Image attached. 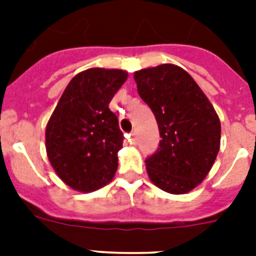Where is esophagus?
Returning <instances> with one entry per match:
<instances>
[{"label":"esophagus","mask_w":256,"mask_h":256,"mask_svg":"<svg viewBox=\"0 0 256 256\" xmlns=\"http://www.w3.org/2000/svg\"><path fill=\"white\" fill-rule=\"evenodd\" d=\"M130 142H132V144H136V132H132V134H130Z\"/></svg>","instance_id":"1"}]
</instances>
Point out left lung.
<instances>
[{
  "mask_svg": "<svg viewBox=\"0 0 256 256\" xmlns=\"http://www.w3.org/2000/svg\"><path fill=\"white\" fill-rule=\"evenodd\" d=\"M138 94L160 128V148L146 160L148 178L160 190L186 194L206 178L220 148V120L186 70L172 64L134 73Z\"/></svg>",
  "mask_w": 256,
  "mask_h": 256,
  "instance_id": "obj_1",
  "label": "left lung"
}]
</instances>
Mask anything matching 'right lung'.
Instances as JSON below:
<instances>
[{
  "instance_id": "right-lung-1",
  "label": "right lung",
  "mask_w": 256,
  "mask_h": 256,
  "mask_svg": "<svg viewBox=\"0 0 256 256\" xmlns=\"http://www.w3.org/2000/svg\"><path fill=\"white\" fill-rule=\"evenodd\" d=\"M128 73L92 68L74 76L46 124V152L62 182L81 192L106 186L118 168L124 134L108 104Z\"/></svg>"
}]
</instances>
